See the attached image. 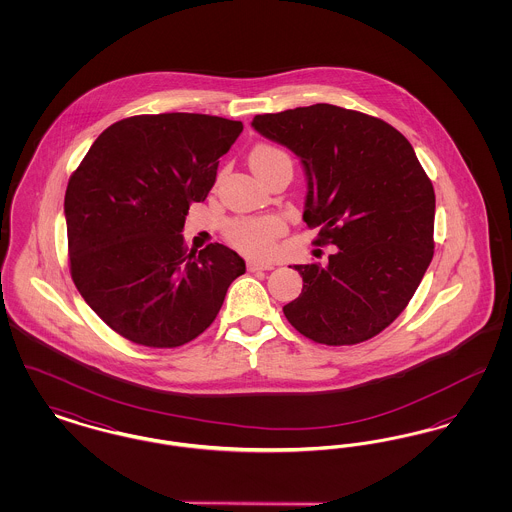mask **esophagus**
Listing matches in <instances>:
<instances>
[{
  "label": "esophagus",
  "mask_w": 512,
  "mask_h": 512,
  "mask_svg": "<svg viewBox=\"0 0 512 512\" xmlns=\"http://www.w3.org/2000/svg\"><path fill=\"white\" fill-rule=\"evenodd\" d=\"M272 265L268 263H257V261H247V270L255 272V270H272Z\"/></svg>",
  "instance_id": "obj_1"
}]
</instances>
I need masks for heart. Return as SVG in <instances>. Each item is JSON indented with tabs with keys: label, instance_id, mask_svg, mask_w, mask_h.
I'll list each match as a JSON object with an SVG mask.
<instances>
[{
	"label": "heart",
	"instance_id": "heart-1",
	"mask_svg": "<svg viewBox=\"0 0 512 512\" xmlns=\"http://www.w3.org/2000/svg\"><path fill=\"white\" fill-rule=\"evenodd\" d=\"M280 157L288 155L278 147L263 144L251 151L249 163L253 171H259ZM282 234L284 224L276 217H238L228 220L224 226V236L228 244L234 245L238 251L255 259L272 257L276 253V242Z\"/></svg>",
	"mask_w": 512,
	"mask_h": 512
}]
</instances>
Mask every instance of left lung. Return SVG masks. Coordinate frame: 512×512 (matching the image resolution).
Masks as SVG:
<instances>
[{
    "mask_svg": "<svg viewBox=\"0 0 512 512\" xmlns=\"http://www.w3.org/2000/svg\"><path fill=\"white\" fill-rule=\"evenodd\" d=\"M251 126L301 159L303 220L326 265H295L303 290L284 315L309 340L355 345L409 305L434 257L436 194L409 140L391 124L330 103L255 115Z\"/></svg>",
    "mask_w": 512,
    "mask_h": 512,
    "instance_id": "left-lung-1",
    "label": "left lung"
}]
</instances>
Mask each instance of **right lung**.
I'll return each instance as SVG.
<instances>
[{
	"mask_svg": "<svg viewBox=\"0 0 512 512\" xmlns=\"http://www.w3.org/2000/svg\"><path fill=\"white\" fill-rule=\"evenodd\" d=\"M244 124L197 113L136 115L105 128L65 194L74 286L132 343L195 340L245 272L226 245L188 253L184 220L211 192L219 159Z\"/></svg>",
	"mask_w": 512,
	"mask_h": 512,
	"instance_id": "add662e5",
	"label": "right lung"
}]
</instances>
